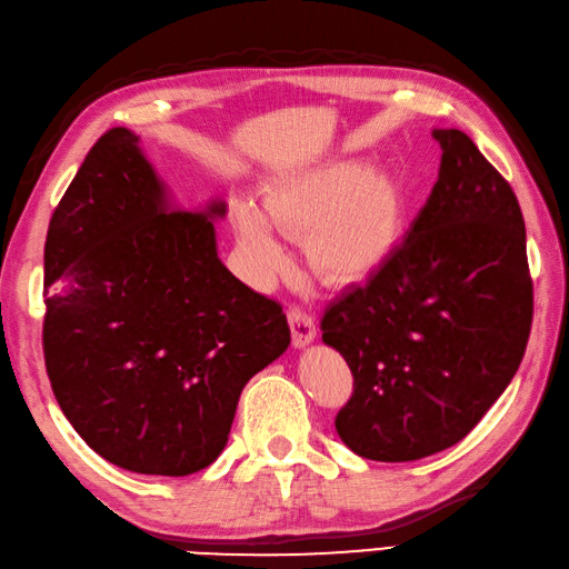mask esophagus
I'll return each instance as SVG.
<instances>
[{"mask_svg":"<svg viewBox=\"0 0 569 569\" xmlns=\"http://www.w3.org/2000/svg\"><path fill=\"white\" fill-rule=\"evenodd\" d=\"M289 329H292V346L295 349H305L311 341H315L317 336V323L311 319L305 309H289Z\"/></svg>","mask_w":569,"mask_h":569,"instance_id":"obj_1","label":"esophagus"}]
</instances>
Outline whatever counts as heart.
Returning <instances> with one entry per match:
<instances>
[{
  "mask_svg": "<svg viewBox=\"0 0 569 569\" xmlns=\"http://www.w3.org/2000/svg\"><path fill=\"white\" fill-rule=\"evenodd\" d=\"M263 211L250 196L230 203L236 236L254 282L268 284L287 268L280 226L307 230V262L329 284L373 274L396 250L402 228V189L386 169L343 157L282 179L264 193Z\"/></svg>",
  "mask_w": 569,
  "mask_h": 569,
  "instance_id": "b5f03b06",
  "label": "heart"
}]
</instances>
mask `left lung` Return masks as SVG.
Here are the masks:
<instances>
[{"mask_svg":"<svg viewBox=\"0 0 569 569\" xmlns=\"http://www.w3.org/2000/svg\"><path fill=\"white\" fill-rule=\"evenodd\" d=\"M390 258L331 301L321 341L353 373L336 432L358 457L415 461L461 442L523 361L532 282L513 189L461 130Z\"/></svg>","mask_w":569,"mask_h":569,"instance_id":"1","label":"left lung"}]
</instances>
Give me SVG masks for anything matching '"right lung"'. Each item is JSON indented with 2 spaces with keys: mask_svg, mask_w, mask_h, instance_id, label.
I'll return each instance as SVG.
<instances>
[{
  "mask_svg": "<svg viewBox=\"0 0 569 569\" xmlns=\"http://www.w3.org/2000/svg\"><path fill=\"white\" fill-rule=\"evenodd\" d=\"M226 211H183L127 127L98 139L53 211L46 370L66 420L114 467L206 469L246 382L292 341L282 307L220 262Z\"/></svg>",
  "mask_w": 569,
  "mask_h": 569,
  "instance_id": "right-lung-1",
  "label": "right lung"
}]
</instances>
